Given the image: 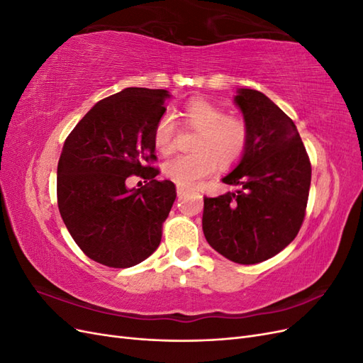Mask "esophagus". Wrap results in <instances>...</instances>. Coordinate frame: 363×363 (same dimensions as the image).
Masks as SVG:
<instances>
[{
  "instance_id": "1",
  "label": "esophagus",
  "mask_w": 363,
  "mask_h": 363,
  "mask_svg": "<svg viewBox=\"0 0 363 363\" xmlns=\"http://www.w3.org/2000/svg\"><path fill=\"white\" fill-rule=\"evenodd\" d=\"M186 194V189H183V188H177V195L179 196H183Z\"/></svg>"
}]
</instances>
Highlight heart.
Listing matches in <instances>:
<instances>
[{
  "label": "heart",
  "mask_w": 363,
  "mask_h": 363,
  "mask_svg": "<svg viewBox=\"0 0 363 363\" xmlns=\"http://www.w3.org/2000/svg\"><path fill=\"white\" fill-rule=\"evenodd\" d=\"M184 125L199 130L194 155L174 156L163 163V172L180 188L192 189L219 167L230 168L244 157L250 142L247 121L227 115L223 107L207 100H192L182 112ZM177 125L171 115H162L155 127V145L169 152L175 145Z\"/></svg>",
  "instance_id": "b5f03b06"
}]
</instances>
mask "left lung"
<instances>
[{
	"mask_svg": "<svg viewBox=\"0 0 363 363\" xmlns=\"http://www.w3.org/2000/svg\"><path fill=\"white\" fill-rule=\"evenodd\" d=\"M235 103L250 127V142L223 182L239 191L204 196L203 232L219 255L255 265L279 255L298 235L312 167L294 121L267 95L239 89Z\"/></svg>",
	"mask_w": 363,
	"mask_h": 363,
	"instance_id": "obj_1",
	"label": "left lung"
}]
</instances>
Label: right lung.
<instances>
[{
  "instance_id": "obj_1",
  "label": "right lung",
  "mask_w": 363,
  "mask_h": 363,
  "mask_svg": "<svg viewBox=\"0 0 363 363\" xmlns=\"http://www.w3.org/2000/svg\"><path fill=\"white\" fill-rule=\"evenodd\" d=\"M164 89L127 87L98 101L74 127L57 164L59 212L84 255L111 268L150 257L174 204L175 184L157 180L155 127ZM131 174L149 183L128 190Z\"/></svg>"
}]
</instances>
